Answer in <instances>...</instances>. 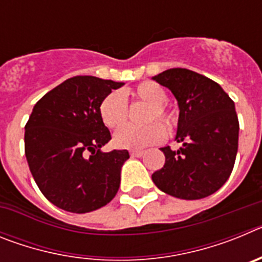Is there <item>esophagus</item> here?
Masks as SVG:
<instances>
[{"instance_id": "esophagus-1", "label": "esophagus", "mask_w": 262, "mask_h": 262, "mask_svg": "<svg viewBox=\"0 0 262 262\" xmlns=\"http://www.w3.org/2000/svg\"><path fill=\"white\" fill-rule=\"evenodd\" d=\"M144 155V151H131V156L133 157H142Z\"/></svg>"}]
</instances>
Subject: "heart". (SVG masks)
I'll return each instance as SVG.
<instances>
[{"label": "heart", "instance_id": "b5f03b06", "mask_svg": "<svg viewBox=\"0 0 262 262\" xmlns=\"http://www.w3.org/2000/svg\"><path fill=\"white\" fill-rule=\"evenodd\" d=\"M126 96H131L134 98L143 101L149 108L145 115V126H134V124H124L118 128L114 134V144L118 148L123 149H142L148 145L157 144L163 142L166 136V130L163 128L165 125L167 129L172 131L177 126L178 118L173 108L166 106L168 93L163 86L154 81H145L139 84L134 89L128 90ZM120 90H113L106 94L99 103V117L106 127L115 128L124 123L128 115V102L127 98ZM159 119L164 125L154 120ZM151 123L149 124V122Z\"/></svg>", "mask_w": 262, "mask_h": 262}]
</instances>
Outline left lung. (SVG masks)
<instances>
[{"instance_id":"left-lung-1","label":"left lung","mask_w":262,"mask_h":262,"mask_svg":"<svg viewBox=\"0 0 262 262\" xmlns=\"http://www.w3.org/2000/svg\"><path fill=\"white\" fill-rule=\"evenodd\" d=\"M154 80L178 102V151L161 148L165 164L152 174L160 190L181 200H201L219 190L235 165L239 119L228 94L206 76L172 68Z\"/></svg>"}]
</instances>
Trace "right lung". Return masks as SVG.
<instances>
[{
    "label": "right lung",
    "instance_id": "right-lung-1",
    "mask_svg": "<svg viewBox=\"0 0 262 262\" xmlns=\"http://www.w3.org/2000/svg\"><path fill=\"white\" fill-rule=\"evenodd\" d=\"M123 82L94 76L66 80L39 99L25 126V154L43 195L59 209L94 211L117 194L127 149L102 152L111 139L99 103Z\"/></svg>",
    "mask_w": 262,
    "mask_h": 262
}]
</instances>
